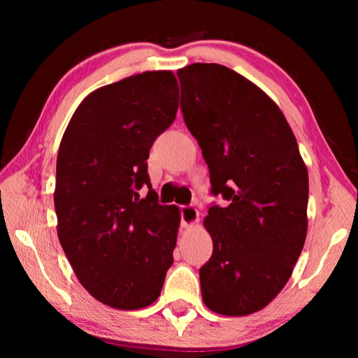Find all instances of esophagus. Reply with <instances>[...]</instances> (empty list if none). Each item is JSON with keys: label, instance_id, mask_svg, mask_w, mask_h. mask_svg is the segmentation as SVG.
<instances>
[{"label": "esophagus", "instance_id": "1", "mask_svg": "<svg viewBox=\"0 0 358 358\" xmlns=\"http://www.w3.org/2000/svg\"><path fill=\"white\" fill-rule=\"evenodd\" d=\"M180 215H181V226L183 227H192L196 226L199 221V211L192 205H183L180 207Z\"/></svg>", "mask_w": 358, "mask_h": 358}]
</instances>
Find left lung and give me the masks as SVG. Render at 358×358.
I'll list each match as a JSON object with an SVG mask.
<instances>
[{"label":"left lung","instance_id":"8db88e82","mask_svg":"<svg viewBox=\"0 0 358 358\" xmlns=\"http://www.w3.org/2000/svg\"><path fill=\"white\" fill-rule=\"evenodd\" d=\"M185 123L207 162L211 205L203 226L213 254L201 276L202 300L224 316L262 310L286 286L308 230V171L273 101L216 63L178 69Z\"/></svg>","mask_w":358,"mask_h":358}]
</instances>
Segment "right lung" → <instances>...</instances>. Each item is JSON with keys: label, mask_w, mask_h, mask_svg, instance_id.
Wrapping results in <instances>:
<instances>
[{"label": "right lung", "mask_w": 358, "mask_h": 358, "mask_svg": "<svg viewBox=\"0 0 358 358\" xmlns=\"http://www.w3.org/2000/svg\"><path fill=\"white\" fill-rule=\"evenodd\" d=\"M177 110L173 72H142L90 93L59 143V243L82 286L117 310L151 305L173 264L180 210L157 202L147 159Z\"/></svg>", "instance_id": "add662e5"}]
</instances>
